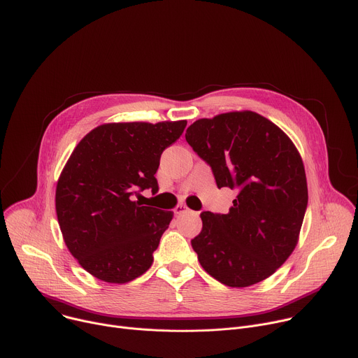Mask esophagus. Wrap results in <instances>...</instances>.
<instances>
[{"instance_id": "obj_1", "label": "esophagus", "mask_w": 358, "mask_h": 358, "mask_svg": "<svg viewBox=\"0 0 358 358\" xmlns=\"http://www.w3.org/2000/svg\"><path fill=\"white\" fill-rule=\"evenodd\" d=\"M187 211H189V210H188V207H185V206H182V204H181V206H177V208L174 210V214L178 217V215L185 214Z\"/></svg>"}]
</instances>
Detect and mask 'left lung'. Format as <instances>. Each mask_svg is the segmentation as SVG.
<instances>
[{"label": "left lung", "instance_id": "8db88e82", "mask_svg": "<svg viewBox=\"0 0 358 358\" xmlns=\"http://www.w3.org/2000/svg\"><path fill=\"white\" fill-rule=\"evenodd\" d=\"M185 140L211 167L217 187L237 189L227 214L201 213L191 240L203 268L229 287L270 277L296 248L308 203L301 157L281 129L252 111L203 118Z\"/></svg>", "mask_w": 358, "mask_h": 358}]
</instances>
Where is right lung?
Masks as SVG:
<instances>
[{
    "mask_svg": "<svg viewBox=\"0 0 358 358\" xmlns=\"http://www.w3.org/2000/svg\"><path fill=\"white\" fill-rule=\"evenodd\" d=\"M187 121L114 122L94 128L73 151L55 191L59 229L84 270L122 284L144 274L171 213L141 206L134 196L158 192L162 151Z\"/></svg>",
    "mask_w": 358,
    "mask_h": 358,
    "instance_id": "right-lung-1",
    "label": "right lung"
}]
</instances>
